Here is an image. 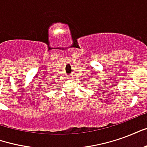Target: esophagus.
Instances as JSON below:
<instances>
[{
  "mask_svg": "<svg viewBox=\"0 0 147 147\" xmlns=\"http://www.w3.org/2000/svg\"><path fill=\"white\" fill-rule=\"evenodd\" d=\"M69 79H70V78H69Z\"/></svg>",
  "mask_w": 147,
  "mask_h": 147,
  "instance_id": "esophagus-1",
  "label": "esophagus"
}]
</instances>
